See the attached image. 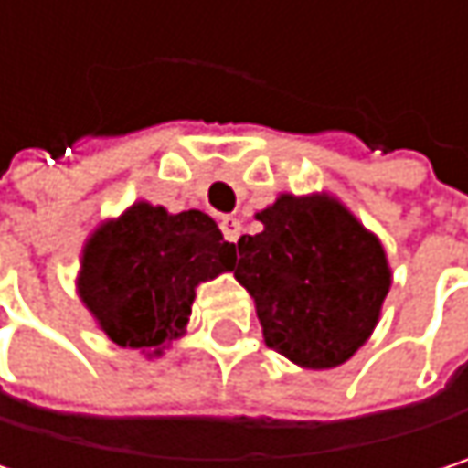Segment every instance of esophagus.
I'll return each instance as SVG.
<instances>
[{
    "instance_id": "obj_1",
    "label": "esophagus",
    "mask_w": 468,
    "mask_h": 468,
    "mask_svg": "<svg viewBox=\"0 0 468 468\" xmlns=\"http://www.w3.org/2000/svg\"><path fill=\"white\" fill-rule=\"evenodd\" d=\"M219 228H222V233H225V238L230 240V243H235L238 238H240V222L238 219H233V217H225L222 222H219Z\"/></svg>"
}]
</instances>
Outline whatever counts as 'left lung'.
Listing matches in <instances>:
<instances>
[{
  "label": "left lung",
  "mask_w": 468,
  "mask_h": 468,
  "mask_svg": "<svg viewBox=\"0 0 468 468\" xmlns=\"http://www.w3.org/2000/svg\"><path fill=\"white\" fill-rule=\"evenodd\" d=\"M240 235L235 279L262 338L301 368H335L374 333L393 273L385 246L330 195H279Z\"/></svg>",
  "instance_id": "obj_1"
}]
</instances>
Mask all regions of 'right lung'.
Masks as SVG:
<instances>
[{
    "mask_svg": "<svg viewBox=\"0 0 468 468\" xmlns=\"http://www.w3.org/2000/svg\"><path fill=\"white\" fill-rule=\"evenodd\" d=\"M233 262L235 243L208 214L141 200L86 238L78 295L113 344L159 357L184 335L197 284Z\"/></svg>",
    "mask_w": 468,
    "mask_h": 468,
    "instance_id": "obj_1",
    "label": "right lung"
}]
</instances>
